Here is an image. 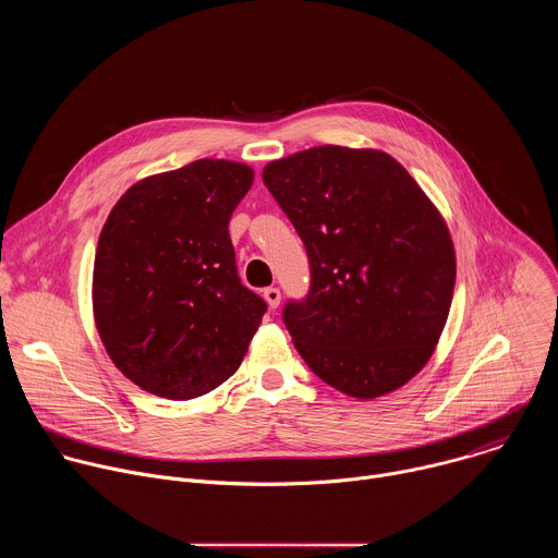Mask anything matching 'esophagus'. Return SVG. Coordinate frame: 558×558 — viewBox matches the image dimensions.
<instances>
[{
  "label": "esophagus",
  "mask_w": 558,
  "mask_h": 558,
  "mask_svg": "<svg viewBox=\"0 0 558 558\" xmlns=\"http://www.w3.org/2000/svg\"><path fill=\"white\" fill-rule=\"evenodd\" d=\"M263 295H265V300H267L269 308H278V304H280V298H282L278 287H267V289L263 291Z\"/></svg>",
  "instance_id": "obj_1"
}]
</instances>
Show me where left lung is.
<instances>
[{
    "mask_svg": "<svg viewBox=\"0 0 558 558\" xmlns=\"http://www.w3.org/2000/svg\"><path fill=\"white\" fill-rule=\"evenodd\" d=\"M263 181L308 256V295L282 311L302 360L357 400L404 386L430 360L454 291L439 209L381 149H302Z\"/></svg>",
    "mask_w": 558,
    "mask_h": 558,
    "instance_id": "1",
    "label": "left lung"
}]
</instances>
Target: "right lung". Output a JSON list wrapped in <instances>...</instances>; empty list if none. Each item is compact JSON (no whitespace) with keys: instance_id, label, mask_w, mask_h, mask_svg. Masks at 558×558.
Returning <instances> with one entry per match:
<instances>
[{"instance_id":"right-lung-1","label":"right lung","mask_w":558,"mask_h":558,"mask_svg":"<svg viewBox=\"0 0 558 558\" xmlns=\"http://www.w3.org/2000/svg\"><path fill=\"white\" fill-rule=\"evenodd\" d=\"M254 170L225 158L134 183L97 245L93 311L114 366L166 400H194L241 366L267 304L235 271L231 211Z\"/></svg>"}]
</instances>
